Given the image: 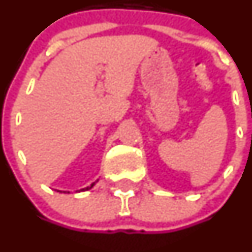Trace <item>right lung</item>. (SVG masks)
<instances>
[{
	"label": "right lung",
	"instance_id": "obj_1",
	"mask_svg": "<svg viewBox=\"0 0 252 252\" xmlns=\"http://www.w3.org/2000/svg\"><path fill=\"white\" fill-rule=\"evenodd\" d=\"M94 184H95V183H93V184H92L91 186H88V188H84V189H82L81 191H87V190H89V189H92V188H93V186H94ZM60 192H61V191H60Z\"/></svg>",
	"mask_w": 252,
	"mask_h": 252
}]
</instances>
